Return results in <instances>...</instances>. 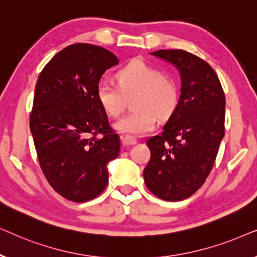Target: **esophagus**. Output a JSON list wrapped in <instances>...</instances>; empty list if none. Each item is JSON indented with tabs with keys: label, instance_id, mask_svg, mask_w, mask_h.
<instances>
[{
	"label": "esophagus",
	"instance_id": "1",
	"mask_svg": "<svg viewBox=\"0 0 257 257\" xmlns=\"http://www.w3.org/2000/svg\"><path fill=\"white\" fill-rule=\"evenodd\" d=\"M121 142H122V145L124 146H131V145H135L137 144V139L133 138L131 136H121Z\"/></svg>",
	"mask_w": 257,
	"mask_h": 257
}]
</instances>
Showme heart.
I'll return each mask as SVG.
<instances>
[{
    "mask_svg": "<svg viewBox=\"0 0 257 257\" xmlns=\"http://www.w3.org/2000/svg\"><path fill=\"white\" fill-rule=\"evenodd\" d=\"M115 80L118 86L106 82L98 84L96 97L110 117L118 118L126 99L133 96L135 111L115 122L119 132L142 136L153 128L157 117L161 120L170 118L179 104L177 82L140 59H133L118 70Z\"/></svg>",
    "mask_w": 257,
    "mask_h": 257,
    "instance_id": "b5f03b06",
    "label": "heart"
}]
</instances>
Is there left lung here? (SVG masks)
<instances>
[{
	"instance_id": "obj_1",
	"label": "left lung",
	"mask_w": 257,
	"mask_h": 257,
	"mask_svg": "<svg viewBox=\"0 0 257 257\" xmlns=\"http://www.w3.org/2000/svg\"><path fill=\"white\" fill-rule=\"evenodd\" d=\"M151 54L172 63L181 77V96L159 136L151 137L144 170L146 187L166 201H181L205 184L224 136L226 98L216 72L185 50Z\"/></svg>"
}]
</instances>
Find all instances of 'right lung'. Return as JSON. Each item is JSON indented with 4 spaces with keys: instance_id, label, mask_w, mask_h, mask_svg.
Returning a JSON list of instances; mask_svg holds the SVG:
<instances>
[{
    "instance_id": "obj_1",
    "label": "right lung",
    "mask_w": 257,
    "mask_h": 257,
    "mask_svg": "<svg viewBox=\"0 0 257 257\" xmlns=\"http://www.w3.org/2000/svg\"><path fill=\"white\" fill-rule=\"evenodd\" d=\"M118 62L106 49L77 43L55 55L38 77L30 131L44 177L70 201L97 198L108 182V161L120 151L96 97L101 75Z\"/></svg>"
}]
</instances>
